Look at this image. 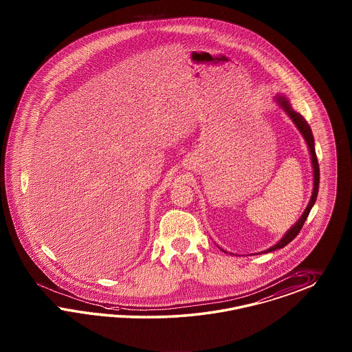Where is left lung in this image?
Instances as JSON below:
<instances>
[{
  "label": "left lung",
  "mask_w": 352,
  "mask_h": 352,
  "mask_svg": "<svg viewBox=\"0 0 352 352\" xmlns=\"http://www.w3.org/2000/svg\"><path fill=\"white\" fill-rule=\"evenodd\" d=\"M276 101L278 102L279 107L289 114V117H290L292 122L296 124L298 130L302 133L304 139H305V142H307V144H308L309 153H311V161H312V168H314V191H312L311 200H309L308 206L305 208L302 217L298 219V222H296L291 229H289V231L283 235V238H282L277 244H274L273 247L267 248V251H263L264 254L276 251V250H279V248H283L285 245H287V244L300 232L302 228H303L304 222H305V219L308 217V214H309L312 206L315 204L317 194H318V184H320V168H318V161H317V157H316L315 140H314V135H312V130H311L309 124L304 120L302 114H299V113H296L295 110H292L290 102H289V100H287L286 97L278 95V96H276ZM222 251H223V250H222ZM223 252H226V251H223ZM263 252H261V254H263Z\"/></svg>",
  "instance_id": "1"
}]
</instances>
